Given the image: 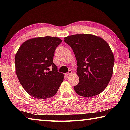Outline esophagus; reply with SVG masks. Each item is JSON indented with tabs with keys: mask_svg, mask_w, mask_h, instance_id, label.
<instances>
[{
	"mask_svg": "<svg viewBox=\"0 0 130 130\" xmlns=\"http://www.w3.org/2000/svg\"><path fill=\"white\" fill-rule=\"evenodd\" d=\"M72 73V70H69V71H68V73H66V75L67 76H68V75H70V74H71Z\"/></svg>",
	"mask_w": 130,
	"mask_h": 130,
	"instance_id": "34e87169",
	"label": "esophagus"
}]
</instances>
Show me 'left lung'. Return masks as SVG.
Wrapping results in <instances>:
<instances>
[{"label": "left lung", "instance_id": "1", "mask_svg": "<svg viewBox=\"0 0 130 130\" xmlns=\"http://www.w3.org/2000/svg\"><path fill=\"white\" fill-rule=\"evenodd\" d=\"M64 41L73 49L77 60L79 83L74 91L87 98L102 93L113 74L114 56L108 44L89 34L68 36Z\"/></svg>", "mask_w": 130, "mask_h": 130}]
</instances>
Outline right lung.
Here are the masks:
<instances>
[{
	"mask_svg": "<svg viewBox=\"0 0 130 130\" xmlns=\"http://www.w3.org/2000/svg\"><path fill=\"white\" fill-rule=\"evenodd\" d=\"M62 42L58 37L30 39L22 44L15 55L16 74L27 93L37 99L54 96L63 80L53 62L55 50ZM51 71H48L50 68Z\"/></svg>",
	"mask_w": 130,
	"mask_h": 130,
	"instance_id": "obj_1",
	"label": "right lung"
}]
</instances>
